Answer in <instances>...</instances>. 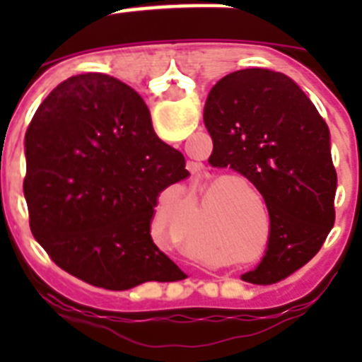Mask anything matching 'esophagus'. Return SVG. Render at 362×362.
Here are the masks:
<instances>
[{
  "instance_id": "1",
  "label": "esophagus",
  "mask_w": 362,
  "mask_h": 362,
  "mask_svg": "<svg viewBox=\"0 0 362 362\" xmlns=\"http://www.w3.org/2000/svg\"><path fill=\"white\" fill-rule=\"evenodd\" d=\"M188 170H190L192 174H196V172H199L201 170V163L190 161V163H188Z\"/></svg>"
}]
</instances>
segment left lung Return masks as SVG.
Masks as SVG:
<instances>
[{
	"label": "left lung",
	"instance_id": "1",
	"mask_svg": "<svg viewBox=\"0 0 362 362\" xmlns=\"http://www.w3.org/2000/svg\"><path fill=\"white\" fill-rule=\"evenodd\" d=\"M209 163L259 190L270 216L268 250L243 281L272 284L305 267L334 228L337 174L330 130L296 81L267 69L235 70L204 105Z\"/></svg>",
	"mask_w": 362,
	"mask_h": 362
}]
</instances>
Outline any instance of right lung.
<instances>
[{"label": "right lung", "instance_id": "add662e5", "mask_svg": "<svg viewBox=\"0 0 362 362\" xmlns=\"http://www.w3.org/2000/svg\"><path fill=\"white\" fill-rule=\"evenodd\" d=\"M25 158L32 235L57 267L116 292L183 276L150 223L159 194L190 174L134 88L98 72L59 83L28 124Z\"/></svg>", "mask_w": 362, "mask_h": 362}]
</instances>
